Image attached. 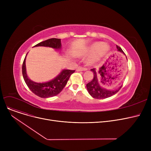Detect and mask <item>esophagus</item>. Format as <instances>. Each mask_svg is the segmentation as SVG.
I'll return each instance as SVG.
<instances>
[{
    "mask_svg": "<svg viewBox=\"0 0 151 151\" xmlns=\"http://www.w3.org/2000/svg\"><path fill=\"white\" fill-rule=\"evenodd\" d=\"M88 69H87L86 68H84V67H79L76 68V71H86Z\"/></svg>",
    "mask_w": 151,
    "mask_h": 151,
    "instance_id": "esophagus-1",
    "label": "esophagus"
}]
</instances>
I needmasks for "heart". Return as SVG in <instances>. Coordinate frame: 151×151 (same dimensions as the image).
Listing matches in <instances>:
<instances>
[{
    "label": "heart",
    "mask_w": 151,
    "mask_h": 151,
    "mask_svg": "<svg viewBox=\"0 0 151 151\" xmlns=\"http://www.w3.org/2000/svg\"><path fill=\"white\" fill-rule=\"evenodd\" d=\"M110 46L104 42H96L91 45L85 51L86 54H91V56L88 59L89 64L98 62L102 57H104L109 51Z\"/></svg>",
    "instance_id": "1"
}]
</instances>
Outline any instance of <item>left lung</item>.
<instances>
[{
	"label": "left lung",
	"mask_w": 151,
	"mask_h": 151,
	"mask_svg": "<svg viewBox=\"0 0 151 151\" xmlns=\"http://www.w3.org/2000/svg\"><path fill=\"white\" fill-rule=\"evenodd\" d=\"M117 49L118 51H120L124 54V51L121 49V47L116 46ZM127 58V57H126ZM93 74V80L86 84L87 90H88L89 93L91 96L94 98L97 99H106L109 97H111L113 95L119 91L121 88L122 86H121L119 88L116 89L114 90H109L106 89L104 88H103L100 86L99 83V79H98V74L97 73V71L96 68H92L91 70Z\"/></svg>",
	"instance_id": "obj_1"
}]
</instances>
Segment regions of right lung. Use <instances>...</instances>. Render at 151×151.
I'll return each mask as SVG.
<instances>
[{"instance_id":"obj_1","label":"right lung","mask_w":151,"mask_h":151,"mask_svg":"<svg viewBox=\"0 0 151 151\" xmlns=\"http://www.w3.org/2000/svg\"><path fill=\"white\" fill-rule=\"evenodd\" d=\"M37 46L50 47L56 50H59L62 47L61 40L59 38H52L39 43L34 47ZM27 54L22 63V72L24 80L29 89L36 96L42 98H49L57 96L64 88L70 76L75 72V70L63 69L56 77L50 81L45 83L34 82L29 79L27 75L26 67Z\"/></svg>"}]
</instances>
